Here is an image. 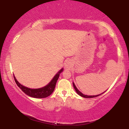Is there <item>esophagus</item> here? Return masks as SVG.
I'll return each mask as SVG.
<instances>
[{"label": "esophagus", "instance_id": "esophagus-1", "mask_svg": "<svg viewBox=\"0 0 129 129\" xmlns=\"http://www.w3.org/2000/svg\"><path fill=\"white\" fill-rule=\"evenodd\" d=\"M71 61H70V60H67V62H66V64H65V66H66L67 67H70V65H71Z\"/></svg>", "mask_w": 129, "mask_h": 129}]
</instances>
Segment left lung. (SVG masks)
<instances>
[{
    "label": "left lung",
    "mask_w": 129,
    "mask_h": 129,
    "mask_svg": "<svg viewBox=\"0 0 129 129\" xmlns=\"http://www.w3.org/2000/svg\"><path fill=\"white\" fill-rule=\"evenodd\" d=\"M73 86H74V89H75V91H76V92L78 93V94L80 95V96H82V97H83V98H95V97H97V96H100V95H101V94H103L104 92H104L103 93H102V94H99V95H92V96H88V95H84V94H83V93H81L80 91H79V90L76 88V87L75 86V84H74V83H73Z\"/></svg>",
    "instance_id": "1"
}]
</instances>
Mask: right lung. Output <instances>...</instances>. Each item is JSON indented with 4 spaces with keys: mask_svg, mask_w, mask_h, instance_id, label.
Instances as JSON below:
<instances>
[{
    "mask_svg": "<svg viewBox=\"0 0 129 129\" xmlns=\"http://www.w3.org/2000/svg\"><path fill=\"white\" fill-rule=\"evenodd\" d=\"M62 69L60 70L59 72L55 75L54 78L52 79V80L50 82V83L48 84L47 85H46L45 86L43 87H42V88L39 89H33L28 88V87L24 86L19 83V82L16 80L14 75V78L16 84H17V85L20 87L21 90H22L24 93H25L26 95L35 98H44L49 96L50 95L52 94V92H53L55 87L57 79H58L59 77L60 74L61 73V72H62Z\"/></svg>",
    "mask_w": 129,
    "mask_h": 129,
    "instance_id": "1",
    "label": "right lung"
}]
</instances>
